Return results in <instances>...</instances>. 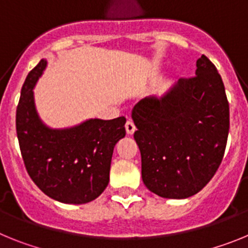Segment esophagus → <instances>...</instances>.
Masks as SVG:
<instances>
[{
    "mask_svg": "<svg viewBox=\"0 0 248 248\" xmlns=\"http://www.w3.org/2000/svg\"><path fill=\"white\" fill-rule=\"evenodd\" d=\"M125 130H126V134L128 135H133L134 134V131L137 130V128H135L134 123L131 122V120H128L125 124Z\"/></svg>",
    "mask_w": 248,
    "mask_h": 248,
    "instance_id": "1",
    "label": "esophagus"
}]
</instances>
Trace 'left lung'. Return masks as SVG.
<instances>
[{"instance_id":"8db88e82","label":"left lung","mask_w":248,"mask_h":248,"mask_svg":"<svg viewBox=\"0 0 248 248\" xmlns=\"http://www.w3.org/2000/svg\"><path fill=\"white\" fill-rule=\"evenodd\" d=\"M196 76L180 78L163 98H146L133 109L141 154V177L165 199L198 194L217 171L230 129V108L221 76L206 56Z\"/></svg>"}]
</instances>
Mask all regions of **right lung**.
<instances>
[{"mask_svg":"<svg viewBox=\"0 0 248 248\" xmlns=\"http://www.w3.org/2000/svg\"><path fill=\"white\" fill-rule=\"evenodd\" d=\"M47 61L28 73L16 111L22 159L30 177L47 196L64 203H87L108 186L115 144L125 137L124 117L91 119L71 129H49L38 118L34 84Z\"/></svg>","mask_w":248,"mask_h":248,"instance_id":"right-lung-1","label":"right lung"}]
</instances>
